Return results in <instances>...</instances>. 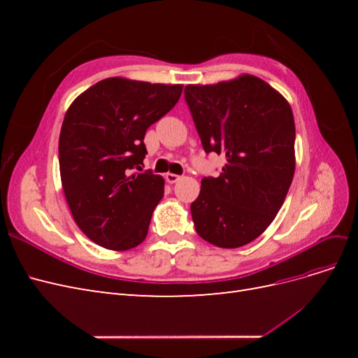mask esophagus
<instances>
[{
    "mask_svg": "<svg viewBox=\"0 0 358 358\" xmlns=\"http://www.w3.org/2000/svg\"><path fill=\"white\" fill-rule=\"evenodd\" d=\"M166 180L169 182V183H176L179 179H180V176L179 175H175V173H166Z\"/></svg>",
    "mask_w": 358,
    "mask_h": 358,
    "instance_id": "esophagus-1",
    "label": "esophagus"
}]
</instances>
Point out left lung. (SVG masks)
Here are the masks:
<instances>
[{"label":"left lung","instance_id":"8db88e82","mask_svg":"<svg viewBox=\"0 0 358 358\" xmlns=\"http://www.w3.org/2000/svg\"><path fill=\"white\" fill-rule=\"evenodd\" d=\"M185 100L206 152L227 159L221 176L203 178L191 204L196 230L218 248L248 245L272 224L294 178L291 106L252 74L187 85Z\"/></svg>","mask_w":358,"mask_h":358}]
</instances>
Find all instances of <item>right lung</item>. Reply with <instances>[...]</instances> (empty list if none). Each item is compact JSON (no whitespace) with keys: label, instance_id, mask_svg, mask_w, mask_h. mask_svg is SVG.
Instances as JSON below:
<instances>
[{"label":"right lung","instance_id":"right-lung-1","mask_svg":"<svg viewBox=\"0 0 358 358\" xmlns=\"http://www.w3.org/2000/svg\"><path fill=\"white\" fill-rule=\"evenodd\" d=\"M182 90L109 78L67 109L58 146L62 191L76 224L96 245L128 251L146 239L164 179L133 169L148 154L146 129L175 107Z\"/></svg>","mask_w":358,"mask_h":358}]
</instances>
